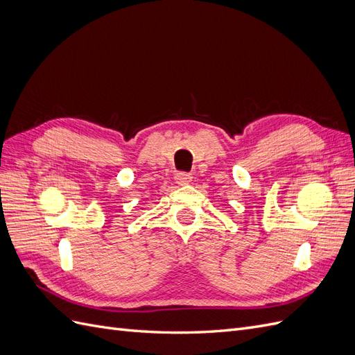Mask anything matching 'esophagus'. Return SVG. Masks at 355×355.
Wrapping results in <instances>:
<instances>
[{"mask_svg":"<svg viewBox=\"0 0 355 355\" xmlns=\"http://www.w3.org/2000/svg\"><path fill=\"white\" fill-rule=\"evenodd\" d=\"M175 180H176V184H179V185H188L189 182L192 180V176L189 173H185V171H180V173H176Z\"/></svg>","mask_w":355,"mask_h":355,"instance_id":"obj_1","label":"esophagus"}]
</instances>
